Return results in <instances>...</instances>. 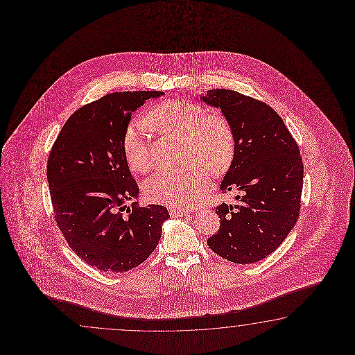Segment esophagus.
<instances>
[{
  "mask_svg": "<svg viewBox=\"0 0 355 355\" xmlns=\"http://www.w3.org/2000/svg\"><path fill=\"white\" fill-rule=\"evenodd\" d=\"M188 213V211H184V209H178V208H171L170 209V214L173 217H181V216H185Z\"/></svg>",
  "mask_w": 355,
  "mask_h": 355,
  "instance_id": "1",
  "label": "esophagus"
}]
</instances>
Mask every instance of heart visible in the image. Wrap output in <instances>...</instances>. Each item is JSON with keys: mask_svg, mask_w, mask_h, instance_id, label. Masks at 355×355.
<instances>
[{"mask_svg": "<svg viewBox=\"0 0 355 355\" xmlns=\"http://www.w3.org/2000/svg\"><path fill=\"white\" fill-rule=\"evenodd\" d=\"M147 123L164 135L180 137L182 165L152 175L144 182V196L173 208L194 207L209 189V173L222 176L234 162L236 137L231 121L194 101L167 100L152 109ZM121 147L130 170L138 174L151 170L153 162L144 123L129 124Z\"/></svg>", "mask_w": 355, "mask_h": 355, "instance_id": "b5f03b06", "label": "heart"}]
</instances>
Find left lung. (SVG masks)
I'll use <instances>...</instances> for the list:
<instances>
[{
    "label": "left lung",
    "mask_w": 355,
    "mask_h": 355,
    "mask_svg": "<svg viewBox=\"0 0 355 355\" xmlns=\"http://www.w3.org/2000/svg\"><path fill=\"white\" fill-rule=\"evenodd\" d=\"M222 109L234 127L236 155L220 184L234 203L220 204L218 232L208 239L217 255L252 264L286 240L301 213L303 162L279 114L237 91L213 89L202 98Z\"/></svg>",
    "instance_id": "left-lung-1"
}]
</instances>
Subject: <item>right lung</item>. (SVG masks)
<instances>
[{
	"mask_svg": "<svg viewBox=\"0 0 355 355\" xmlns=\"http://www.w3.org/2000/svg\"><path fill=\"white\" fill-rule=\"evenodd\" d=\"M162 94L121 91L81 106L49 153L54 220L76 255L101 272H128L142 264L170 218L162 205H123L139 190L123 153V133L137 107Z\"/></svg>",
	"mask_w": 355,
	"mask_h": 355,
	"instance_id": "obj_1",
	"label": "right lung"
}]
</instances>
